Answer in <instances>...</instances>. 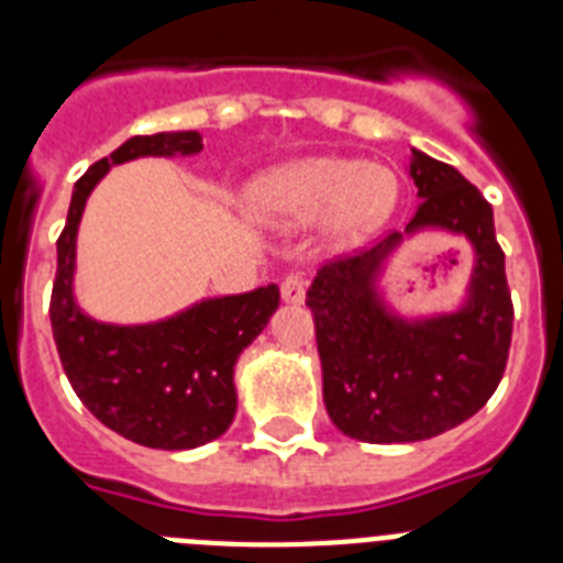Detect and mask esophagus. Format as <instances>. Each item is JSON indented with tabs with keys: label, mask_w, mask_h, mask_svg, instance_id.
<instances>
[{
	"label": "esophagus",
	"mask_w": 563,
	"mask_h": 563,
	"mask_svg": "<svg viewBox=\"0 0 563 563\" xmlns=\"http://www.w3.org/2000/svg\"><path fill=\"white\" fill-rule=\"evenodd\" d=\"M305 278L287 276L285 282H282V301H285V305H301V301H305Z\"/></svg>",
	"instance_id": "esophagus-1"
}]
</instances>
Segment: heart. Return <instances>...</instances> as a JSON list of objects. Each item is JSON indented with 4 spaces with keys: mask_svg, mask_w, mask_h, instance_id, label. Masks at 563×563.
Instances as JSON below:
<instances>
[{
    "mask_svg": "<svg viewBox=\"0 0 563 563\" xmlns=\"http://www.w3.org/2000/svg\"><path fill=\"white\" fill-rule=\"evenodd\" d=\"M400 200L397 177L386 166L338 154H316L267 168L247 186V211L276 228H298L324 217L332 247H357L375 236Z\"/></svg>",
    "mask_w": 563,
    "mask_h": 563,
    "instance_id": "obj_1",
    "label": "heart"
}]
</instances>
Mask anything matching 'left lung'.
<instances>
[{"label":"left lung","mask_w":563,"mask_h":563,"mask_svg":"<svg viewBox=\"0 0 563 563\" xmlns=\"http://www.w3.org/2000/svg\"><path fill=\"white\" fill-rule=\"evenodd\" d=\"M415 217L375 247L327 262L307 290L324 372V406L352 440L395 445L431 440L490 400L514 335V301L494 208L449 163L411 148ZM442 230L475 251L466 301L454 313L402 319L382 301L376 282L409 235Z\"/></svg>","instance_id":"8db88e82"}]
</instances>
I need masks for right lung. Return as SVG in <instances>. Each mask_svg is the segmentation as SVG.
<instances>
[{
	"mask_svg": "<svg viewBox=\"0 0 563 563\" xmlns=\"http://www.w3.org/2000/svg\"><path fill=\"white\" fill-rule=\"evenodd\" d=\"M200 148V132L129 137L76 183L56 242L49 324L67 380L107 429L146 449L186 451L225 434L236 415L233 366L278 310V287L202 298L154 324H103L78 307L73 290L78 225L89 194L112 166L137 157H186Z\"/></svg>",
	"mask_w": 563,
	"mask_h": 563,
	"instance_id": "1",
	"label": "right lung"
}]
</instances>
